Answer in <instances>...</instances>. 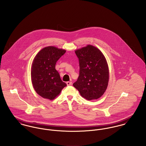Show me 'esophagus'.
<instances>
[{"label":"esophagus","instance_id":"esophagus-1","mask_svg":"<svg viewBox=\"0 0 146 146\" xmlns=\"http://www.w3.org/2000/svg\"><path fill=\"white\" fill-rule=\"evenodd\" d=\"M66 84H67V86H69V85H71L72 84V82H67L66 83Z\"/></svg>","mask_w":146,"mask_h":146}]
</instances>
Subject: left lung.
<instances>
[{"label": "left lung", "mask_w": 146, "mask_h": 146, "mask_svg": "<svg viewBox=\"0 0 146 146\" xmlns=\"http://www.w3.org/2000/svg\"><path fill=\"white\" fill-rule=\"evenodd\" d=\"M79 61V76L74 86L80 95L89 101L97 100L104 94L108 83V67L101 51L88 45L77 49Z\"/></svg>", "instance_id": "obj_1"}]
</instances>
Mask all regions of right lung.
Masks as SVG:
<instances>
[{
  "label": "right lung",
  "instance_id": "1",
  "mask_svg": "<svg viewBox=\"0 0 146 146\" xmlns=\"http://www.w3.org/2000/svg\"><path fill=\"white\" fill-rule=\"evenodd\" d=\"M65 52L64 49L49 46L42 48L34 59L31 70L32 84L35 92L44 98L54 100L67 86L55 68L56 62Z\"/></svg>",
  "mask_w": 146,
  "mask_h": 146
}]
</instances>
